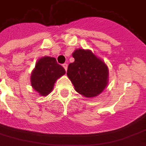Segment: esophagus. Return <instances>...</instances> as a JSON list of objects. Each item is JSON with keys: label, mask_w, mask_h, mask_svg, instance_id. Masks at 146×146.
I'll return each mask as SVG.
<instances>
[{"label": "esophagus", "mask_w": 146, "mask_h": 146, "mask_svg": "<svg viewBox=\"0 0 146 146\" xmlns=\"http://www.w3.org/2000/svg\"><path fill=\"white\" fill-rule=\"evenodd\" d=\"M63 67H64V69L66 70V71L67 70V67H68V65H67V63H64L63 64Z\"/></svg>", "instance_id": "34e87169"}]
</instances>
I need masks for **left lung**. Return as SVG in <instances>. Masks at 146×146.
Returning <instances> with one entry per match:
<instances>
[{
  "mask_svg": "<svg viewBox=\"0 0 146 146\" xmlns=\"http://www.w3.org/2000/svg\"><path fill=\"white\" fill-rule=\"evenodd\" d=\"M75 61L70 63L67 76L76 92L88 98L99 95L107 85L108 67L89 50L76 49Z\"/></svg>",
  "mask_w": 146,
  "mask_h": 146,
  "instance_id": "left-lung-1",
  "label": "left lung"
}]
</instances>
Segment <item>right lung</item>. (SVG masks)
<instances>
[{"label": "right lung", "mask_w": 146, "mask_h": 146, "mask_svg": "<svg viewBox=\"0 0 146 146\" xmlns=\"http://www.w3.org/2000/svg\"><path fill=\"white\" fill-rule=\"evenodd\" d=\"M65 73V69L54 58L43 57L37 61L32 73L31 85L40 95L46 96L52 91L58 78Z\"/></svg>", "instance_id": "right-lung-1"}]
</instances>
